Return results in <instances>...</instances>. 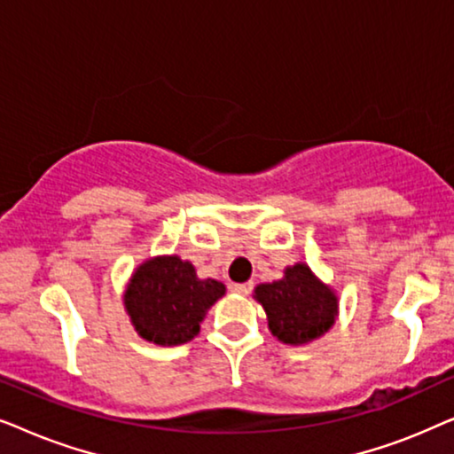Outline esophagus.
Wrapping results in <instances>:
<instances>
[{
    "mask_svg": "<svg viewBox=\"0 0 454 454\" xmlns=\"http://www.w3.org/2000/svg\"><path fill=\"white\" fill-rule=\"evenodd\" d=\"M252 287H254V283H239V285H233V291L239 295H250Z\"/></svg>",
    "mask_w": 454,
    "mask_h": 454,
    "instance_id": "34e87169",
    "label": "esophagus"
}]
</instances>
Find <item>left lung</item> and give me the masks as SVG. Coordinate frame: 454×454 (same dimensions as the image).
Returning a JSON list of instances; mask_svg holds the SVG:
<instances>
[{"label":"left lung","mask_w":454,"mask_h":454,"mask_svg":"<svg viewBox=\"0 0 454 454\" xmlns=\"http://www.w3.org/2000/svg\"><path fill=\"white\" fill-rule=\"evenodd\" d=\"M254 300L264 308L272 337L285 345H308L325 337L339 316V295L306 262L283 270V278L260 283Z\"/></svg>","instance_id":"left-lung-1"}]
</instances>
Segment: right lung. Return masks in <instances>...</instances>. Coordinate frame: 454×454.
Here are the masks:
<instances>
[{"label": "right lung", "instance_id": "right-lung-1", "mask_svg": "<svg viewBox=\"0 0 454 454\" xmlns=\"http://www.w3.org/2000/svg\"><path fill=\"white\" fill-rule=\"evenodd\" d=\"M227 287L215 278H200L194 264L176 254L154 256L132 272L123 291V308L140 339L176 347L200 333L204 316Z\"/></svg>", "mask_w": 454, "mask_h": 454}]
</instances>
